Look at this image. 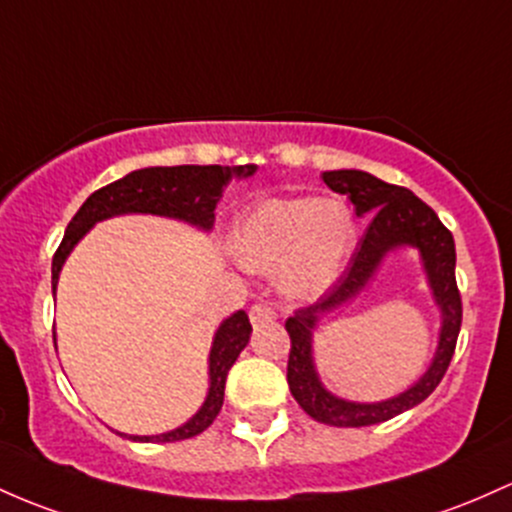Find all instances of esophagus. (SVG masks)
<instances>
[{
    "label": "esophagus",
    "mask_w": 512,
    "mask_h": 512,
    "mask_svg": "<svg viewBox=\"0 0 512 512\" xmlns=\"http://www.w3.org/2000/svg\"><path fill=\"white\" fill-rule=\"evenodd\" d=\"M274 318H277V311H274L272 306H267V303H255V306L250 308V323L252 325L272 323Z\"/></svg>",
    "instance_id": "obj_1"
}]
</instances>
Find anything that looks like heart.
<instances>
[{"label": "heart", "mask_w": 512, "mask_h": 512, "mask_svg": "<svg viewBox=\"0 0 512 512\" xmlns=\"http://www.w3.org/2000/svg\"><path fill=\"white\" fill-rule=\"evenodd\" d=\"M357 243L350 206L340 199H267L240 218L233 250L245 269L277 274L291 301H316L340 279Z\"/></svg>", "instance_id": "obj_1"}]
</instances>
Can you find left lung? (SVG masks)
<instances>
[{"label": "left lung", "instance_id": "8db88e82", "mask_svg": "<svg viewBox=\"0 0 512 512\" xmlns=\"http://www.w3.org/2000/svg\"><path fill=\"white\" fill-rule=\"evenodd\" d=\"M323 182L333 192L345 194L355 204L359 218L372 216V223L359 240L350 267L345 269L338 284L313 306L301 308L286 320V333L291 338L286 381L291 396L313 420L335 428H364L411 411L437 389L445 376L462 328V299L454 279L457 252H454L452 233L442 226L437 213L408 189L381 182L379 177L362 170L323 172ZM403 246L419 250L433 300L441 311L436 355L424 376L406 392L384 402H347L325 390L319 381L312 359V333L325 315L354 300L375 276L385 257Z\"/></svg>", "mask_w": 512, "mask_h": 512}]
</instances>
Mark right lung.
Returning <instances> with one entry per match:
<instances>
[{
	"label": "right lung",
	"instance_id": "obj_1",
	"mask_svg": "<svg viewBox=\"0 0 512 512\" xmlns=\"http://www.w3.org/2000/svg\"><path fill=\"white\" fill-rule=\"evenodd\" d=\"M257 172L255 165L221 167V165H179V167H145L136 170L114 184L94 192L80 206L70 223H67L65 238L53 257V296L58 291V279L63 272L65 260L75 245L89 233L99 221L126 213H150V216L174 218L196 230L211 233L216 221V206L221 201L223 189L230 179H247ZM252 325L245 311H235L218 325L213 333L209 352V391L204 403L187 423L179 428L160 432V435H119L133 442H177L204 432L216 420L223 406V391H226L228 369L250 342ZM55 340V333H53Z\"/></svg>",
	"mask_w": 512,
	"mask_h": 512
}]
</instances>
